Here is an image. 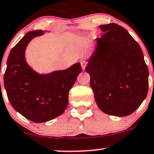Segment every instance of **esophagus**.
<instances>
[{
    "mask_svg": "<svg viewBox=\"0 0 154 154\" xmlns=\"http://www.w3.org/2000/svg\"><path fill=\"white\" fill-rule=\"evenodd\" d=\"M81 64H82V68L84 69H85V67H86V66H87V62L86 60H82L81 61Z\"/></svg>",
    "mask_w": 154,
    "mask_h": 154,
    "instance_id": "obj_1",
    "label": "esophagus"
}]
</instances>
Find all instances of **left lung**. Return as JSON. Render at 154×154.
Returning <instances> with one entry per match:
<instances>
[{"instance_id": "obj_1", "label": "left lung", "mask_w": 154, "mask_h": 154, "mask_svg": "<svg viewBox=\"0 0 154 154\" xmlns=\"http://www.w3.org/2000/svg\"><path fill=\"white\" fill-rule=\"evenodd\" d=\"M104 34L85 70L102 112L125 117L141 105L148 90V69L141 48L123 27L102 25Z\"/></svg>"}]
</instances>
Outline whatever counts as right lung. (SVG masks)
<instances>
[{
    "instance_id": "1",
    "label": "right lung",
    "mask_w": 154,
    "mask_h": 154,
    "mask_svg": "<svg viewBox=\"0 0 154 154\" xmlns=\"http://www.w3.org/2000/svg\"><path fill=\"white\" fill-rule=\"evenodd\" d=\"M42 30L28 32L12 48L4 73V87L11 105L34 123L47 122L62 115L68 104L69 91L82 71L80 63L64 70L39 74L28 65L25 51Z\"/></svg>"
}]
</instances>
